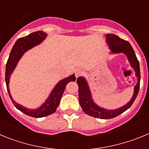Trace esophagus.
Returning a JSON list of instances; mask_svg holds the SVG:
<instances>
[{"label":"esophagus","instance_id":"esophagus-1","mask_svg":"<svg viewBox=\"0 0 149 149\" xmlns=\"http://www.w3.org/2000/svg\"><path fill=\"white\" fill-rule=\"evenodd\" d=\"M83 74V71L81 70V69H77V70L75 71V74H75V77H78L79 76H81V74Z\"/></svg>","mask_w":149,"mask_h":149}]
</instances>
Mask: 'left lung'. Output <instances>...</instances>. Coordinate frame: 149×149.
<instances>
[{
	"label": "left lung",
	"mask_w": 149,
	"mask_h": 149,
	"mask_svg": "<svg viewBox=\"0 0 149 149\" xmlns=\"http://www.w3.org/2000/svg\"><path fill=\"white\" fill-rule=\"evenodd\" d=\"M106 42L109 48L111 51L110 54L122 53L127 56L131 66L135 71V75L137 77V83L134 86V94L132 98L126 104L115 110H107L104 107L98 106L94 101L91 93L90 88L87 81L84 77H79L77 80L78 85V94L80 104L83 110L87 115L98 119H112L117 116L120 115L123 112L126 111L131 107L134 100L136 99L139 93V82H140V70H139V63L134 53L132 46L127 41L123 40L118 36L114 34H106Z\"/></svg>",
	"instance_id": "left-lung-1"
}]
</instances>
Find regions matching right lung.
Instances as JSON below:
<instances>
[{"instance_id": "1", "label": "right lung", "mask_w": 149, "mask_h": 149, "mask_svg": "<svg viewBox=\"0 0 149 149\" xmlns=\"http://www.w3.org/2000/svg\"><path fill=\"white\" fill-rule=\"evenodd\" d=\"M46 37H47V33H45L42 30H39V31L29 34L27 36L18 39L12 48V51L10 52V56H9L6 65L5 80H6L8 93H9V95H10L13 103L14 104L15 107L18 110L22 111L26 115L35 117V118L45 117L54 113L56 110V108L60 104V99H61L62 95L64 93L67 84L70 81H75L76 80L74 74H73L72 75L68 76V77L59 81L55 85V86L52 89L49 96L47 98L45 101L39 107L36 109L27 108L25 107L18 104L13 100V97L10 94V88H9V84H10V79L11 77V74L14 72L15 67L18 65V63L21 60L22 56L24 54V53L35 46L41 44L43 42V40L45 39Z\"/></svg>"}]
</instances>
